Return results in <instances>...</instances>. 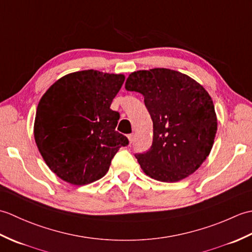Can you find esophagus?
I'll return each instance as SVG.
<instances>
[{"label": "esophagus", "instance_id": "1", "mask_svg": "<svg viewBox=\"0 0 252 252\" xmlns=\"http://www.w3.org/2000/svg\"><path fill=\"white\" fill-rule=\"evenodd\" d=\"M127 138H129L130 143H133V141H134V134H130V135H127Z\"/></svg>", "mask_w": 252, "mask_h": 252}]
</instances>
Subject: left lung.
Listing matches in <instances>:
<instances>
[{
  "label": "left lung",
  "mask_w": 252,
  "mask_h": 252,
  "mask_svg": "<svg viewBox=\"0 0 252 252\" xmlns=\"http://www.w3.org/2000/svg\"><path fill=\"white\" fill-rule=\"evenodd\" d=\"M126 89L144 96L153 120L152 147L135 155L144 172L167 183L194 173L210 154L218 129L207 91L190 77L167 68L132 72Z\"/></svg>",
  "instance_id": "8db88e82"
}]
</instances>
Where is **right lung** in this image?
Listing matches in <instances>:
<instances>
[{
	"label": "right lung",
	"mask_w": 252,
	"mask_h": 252,
	"mask_svg": "<svg viewBox=\"0 0 252 252\" xmlns=\"http://www.w3.org/2000/svg\"><path fill=\"white\" fill-rule=\"evenodd\" d=\"M125 76L83 70L52 85L36 108L34 140L45 163L73 185L93 183L109 170L127 138L116 131L119 112L110 109Z\"/></svg>",
	"instance_id": "1"
}]
</instances>
